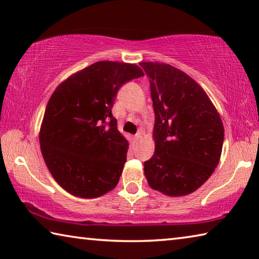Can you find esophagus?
<instances>
[{
    "mask_svg": "<svg viewBox=\"0 0 259 259\" xmlns=\"http://www.w3.org/2000/svg\"><path fill=\"white\" fill-rule=\"evenodd\" d=\"M142 137H143V133H142V131H138V133L136 134V136H135V139L139 140V139H142Z\"/></svg>",
    "mask_w": 259,
    "mask_h": 259,
    "instance_id": "34e87169",
    "label": "esophagus"
}]
</instances>
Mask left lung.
<instances>
[{"label":"left lung","instance_id":"1","mask_svg":"<svg viewBox=\"0 0 259 259\" xmlns=\"http://www.w3.org/2000/svg\"><path fill=\"white\" fill-rule=\"evenodd\" d=\"M150 77L154 154L144 163L148 185L168 196L191 194L208 181L222 155L224 125L191 76L163 63H140Z\"/></svg>","mask_w":259,"mask_h":259}]
</instances>
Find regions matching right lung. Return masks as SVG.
Here are the masks:
<instances>
[{
  "instance_id": "1",
  "label": "right lung",
  "mask_w": 259,
  "mask_h": 259,
  "mask_svg": "<svg viewBox=\"0 0 259 259\" xmlns=\"http://www.w3.org/2000/svg\"><path fill=\"white\" fill-rule=\"evenodd\" d=\"M140 76L136 64L97 61L51 95L38 138L48 169L69 194L94 199L117 185L129 144L112 107L121 85Z\"/></svg>"
}]
</instances>
